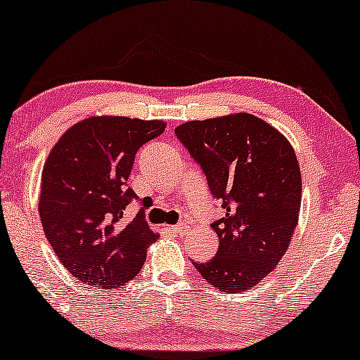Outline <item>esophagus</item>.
Instances as JSON below:
<instances>
[{
	"mask_svg": "<svg viewBox=\"0 0 360 360\" xmlns=\"http://www.w3.org/2000/svg\"><path fill=\"white\" fill-rule=\"evenodd\" d=\"M186 223H177V224H174V226H172V231H176V233H184L186 231Z\"/></svg>",
	"mask_w": 360,
	"mask_h": 360,
	"instance_id": "1",
	"label": "esophagus"
}]
</instances>
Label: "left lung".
Here are the masks:
<instances>
[{
	"label": "left lung",
	"instance_id": "8db88e82",
	"mask_svg": "<svg viewBox=\"0 0 360 360\" xmlns=\"http://www.w3.org/2000/svg\"><path fill=\"white\" fill-rule=\"evenodd\" d=\"M174 134L226 210L211 224L219 238L216 257L194 266L221 292H245L274 271L297 228L302 176L295 150L283 134L245 112L191 120Z\"/></svg>",
	"mask_w": 360,
	"mask_h": 360
}]
</instances>
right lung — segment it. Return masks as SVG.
<instances>
[{
	"mask_svg": "<svg viewBox=\"0 0 360 360\" xmlns=\"http://www.w3.org/2000/svg\"><path fill=\"white\" fill-rule=\"evenodd\" d=\"M162 120L89 117L68 129L46 158L38 201L41 226L56 258L82 283L120 288L141 271L159 235L139 211L124 221L136 194L127 188L134 159L161 136Z\"/></svg>",
	"mask_w": 360,
	"mask_h": 360,
	"instance_id": "right-lung-1",
	"label": "right lung"
}]
</instances>
